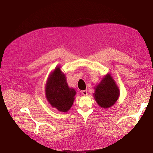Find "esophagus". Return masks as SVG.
<instances>
[{
  "label": "esophagus",
  "mask_w": 153,
  "mask_h": 153,
  "mask_svg": "<svg viewBox=\"0 0 153 153\" xmlns=\"http://www.w3.org/2000/svg\"><path fill=\"white\" fill-rule=\"evenodd\" d=\"M82 94L84 95V96H87V91H85V90H84V91H82Z\"/></svg>",
  "instance_id": "esophagus-1"
}]
</instances>
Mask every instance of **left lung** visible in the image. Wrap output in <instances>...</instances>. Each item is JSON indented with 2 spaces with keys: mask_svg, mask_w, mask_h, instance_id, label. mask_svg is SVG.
I'll use <instances>...</instances> for the list:
<instances>
[{
  "mask_svg": "<svg viewBox=\"0 0 153 153\" xmlns=\"http://www.w3.org/2000/svg\"><path fill=\"white\" fill-rule=\"evenodd\" d=\"M119 89L110 74L105 76L96 86L94 98L101 107L107 108L114 105L119 98Z\"/></svg>",
  "mask_w": 153,
  "mask_h": 153,
  "instance_id": "8db88e82",
  "label": "left lung"
}]
</instances>
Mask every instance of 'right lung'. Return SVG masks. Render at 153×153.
Here are the masks:
<instances>
[{"label":"right lung","instance_id":"add662e5","mask_svg":"<svg viewBox=\"0 0 153 153\" xmlns=\"http://www.w3.org/2000/svg\"><path fill=\"white\" fill-rule=\"evenodd\" d=\"M45 94L48 103L59 111L66 112L73 105L75 90L69 87L66 76L60 67L50 74L45 86Z\"/></svg>","mask_w":153,"mask_h":153}]
</instances>
